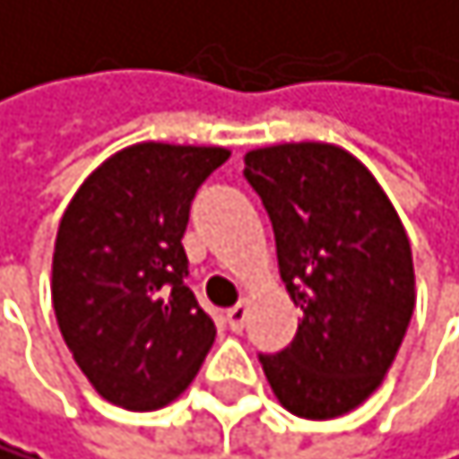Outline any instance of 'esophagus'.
Here are the masks:
<instances>
[{"instance_id": "obj_1", "label": "esophagus", "mask_w": 459, "mask_h": 459, "mask_svg": "<svg viewBox=\"0 0 459 459\" xmlns=\"http://www.w3.org/2000/svg\"><path fill=\"white\" fill-rule=\"evenodd\" d=\"M225 322L234 333H239L245 327V322H248V305H242V301H239V305H234L231 310L225 313Z\"/></svg>"}]
</instances>
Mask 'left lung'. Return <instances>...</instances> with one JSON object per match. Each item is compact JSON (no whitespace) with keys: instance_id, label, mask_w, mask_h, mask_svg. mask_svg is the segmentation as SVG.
<instances>
[{"instance_id":"obj_1","label":"left lung","mask_w":459,"mask_h":459,"mask_svg":"<svg viewBox=\"0 0 459 459\" xmlns=\"http://www.w3.org/2000/svg\"><path fill=\"white\" fill-rule=\"evenodd\" d=\"M245 180L268 211L281 281L301 307L293 342L259 364L293 415H347L381 386L415 310L398 211L367 166L333 143L254 149Z\"/></svg>"}]
</instances>
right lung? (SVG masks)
<instances>
[{"instance_id":"1","label":"right lung","mask_w":459,"mask_h":459,"mask_svg":"<svg viewBox=\"0 0 459 459\" xmlns=\"http://www.w3.org/2000/svg\"><path fill=\"white\" fill-rule=\"evenodd\" d=\"M228 154L129 146L98 166L64 211L53 310L75 364L115 406H166L214 344V322L186 285L183 234L197 188Z\"/></svg>"}]
</instances>
